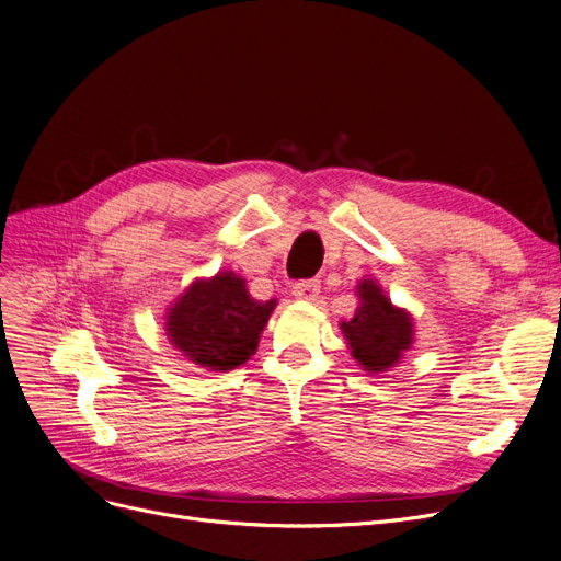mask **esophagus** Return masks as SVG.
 <instances>
[{"label": "esophagus", "instance_id": "1", "mask_svg": "<svg viewBox=\"0 0 561 561\" xmlns=\"http://www.w3.org/2000/svg\"><path fill=\"white\" fill-rule=\"evenodd\" d=\"M293 295L299 301H316L320 295V280H301L293 287Z\"/></svg>", "mask_w": 561, "mask_h": 561}]
</instances>
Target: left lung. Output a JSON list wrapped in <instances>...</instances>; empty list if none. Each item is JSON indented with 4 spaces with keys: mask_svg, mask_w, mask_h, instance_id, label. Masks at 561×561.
I'll return each mask as SVG.
<instances>
[{
    "mask_svg": "<svg viewBox=\"0 0 561 561\" xmlns=\"http://www.w3.org/2000/svg\"><path fill=\"white\" fill-rule=\"evenodd\" d=\"M358 306L354 318L341 322V331L354 362L368 375L387 373L400 364L414 345V318L410 310L391 304L375 278L356 283Z\"/></svg>",
    "mask_w": 561,
    "mask_h": 561,
    "instance_id": "1",
    "label": "left lung"
}]
</instances>
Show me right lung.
I'll return each instance as SVG.
<instances>
[{
  "label": "right lung",
  "mask_w": 561,
  "mask_h": 561,
  "mask_svg": "<svg viewBox=\"0 0 561 561\" xmlns=\"http://www.w3.org/2000/svg\"><path fill=\"white\" fill-rule=\"evenodd\" d=\"M276 299L255 301L234 272L195 278L165 312V335L197 368L226 373L249 362Z\"/></svg>",
  "instance_id": "obj_1"
}]
</instances>
